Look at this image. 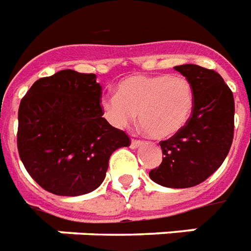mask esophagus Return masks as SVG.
<instances>
[{
	"instance_id": "1",
	"label": "esophagus",
	"mask_w": 251,
	"mask_h": 251,
	"mask_svg": "<svg viewBox=\"0 0 251 251\" xmlns=\"http://www.w3.org/2000/svg\"><path fill=\"white\" fill-rule=\"evenodd\" d=\"M142 144H144V142H142V141H140V140H131L130 148H131V149H137V148H140Z\"/></svg>"
}]
</instances>
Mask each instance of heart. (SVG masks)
Masks as SVG:
<instances>
[{"mask_svg": "<svg viewBox=\"0 0 251 251\" xmlns=\"http://www.w3.org/2000/svg\"><path fill=\"white\" fill-rule=\"evenodd\" d=\"M106 121L124 129L138 120L154 140H165L182 129L194 107V89L182 75H130L117 85V94L102 96Z\"/></svg>", "mask_w": 251, "mask_h": 251, "instance_id": "heart-1", "label": "heart"}]
</instances>
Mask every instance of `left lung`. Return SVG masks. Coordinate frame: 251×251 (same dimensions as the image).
<instances>
[{
  "instance_id": "8db88e82",
  "label": "left lung",
  "mask_w": 251,
  "mask_h": 251,
  "mask_svg": "<svg viewBox=\"0 0 251 251\" xmlns=\"http://www.w3.org/2000/svg\"><path fill=\"white\" fill-rule=\"evenodd\" d=\"M176 70L194 89V107L187 124L161 141L162 162L149 176L161 186L185 189L205 181L220 168L234 135V98L220 74L193 64Z\"/></svg>"
}]
</instances>
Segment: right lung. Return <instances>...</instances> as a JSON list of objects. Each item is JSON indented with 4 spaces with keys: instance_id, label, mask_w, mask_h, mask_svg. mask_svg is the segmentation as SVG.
Here are the masks:
<instances>
[{
    "instance_id": "obj_1",
    "label": "right lung",
    "mask_w": 251,
    "mask_h": 251,
    "mask_svg": "<svg viewBox=\"0 0 251 251\" xmlns=\"http://www.w3.org/2000/svg\"><path fill=\"white\" fill-rule=\"evenodd\" d=\"M96 74L70 69L33 83L18 109L17 146L24 166L57 196L96 190L114 150L129 146L125 131L103 118Z\"/></svg>"
}]
</instances>
